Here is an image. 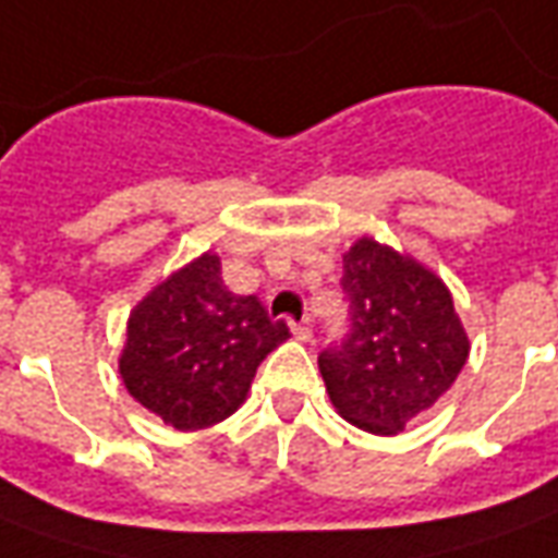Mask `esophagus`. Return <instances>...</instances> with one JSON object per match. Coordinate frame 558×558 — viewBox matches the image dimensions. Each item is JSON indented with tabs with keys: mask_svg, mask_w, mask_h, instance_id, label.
Returning <instances> with one entry per match:
<instances>
[{
	"mask_svg": "<svg viewBox=\"0 0 558 558\" xmlns=\"http://www.w3.org/2000/svg\"><path fill=\"white\" fill-rule=\"evenodd\" d=\"M292 335H295V338H299V341H311V338H314V329H311V326H307V323H292Z\"/></svg>",
	"mask_w": 558,
	"mask_h": 558,
	"instance_id": "34e87169",
	"label": "esophagus"
}]
</instances>
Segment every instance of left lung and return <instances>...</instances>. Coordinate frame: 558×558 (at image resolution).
I'll use <instances>...</instances> for the list:
<instances>
[{
    "instance_id": "obj_1",
    "label": "left lung",
    "mask_w": 558,
    "mask_h": 558,
    "mask_svg": "<svg viewBox=\"0 0 558 558\" xmlns=\"http://www.w3.org/2000/svg\"><path fill=\"white\" fill-rule=\"evenodd\" d=\"M353 329L319 353L335 411L372 435H399L441 399L469 362V332L435 271L362 235L344 253Z\"/></svg>"
}]
</instances>
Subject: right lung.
Listing matches in <instances>:
<instances>
[{"instance_id":"right-lung-1","label":"right lung","mask_w":558,"mask_h":558,"mask_svg":"<svg viewBox=\"0 0 558 558\" xmlns=\"http://www.w3.org/2000/svg\"><path fill=\"white\" fill-rule=\"evenodd\" d=\"M287 338V323L229 290L220 256L205 251L132 307L117 368L142 408L196 432L239 411L259 362Z\"/></svg>"}]
</instances>
